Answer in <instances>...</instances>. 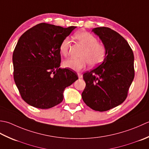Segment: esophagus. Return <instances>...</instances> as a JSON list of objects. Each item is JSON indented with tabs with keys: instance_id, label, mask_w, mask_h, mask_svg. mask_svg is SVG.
I'll return each mask as SVG.
<instances>
[{
	"instance_id": "34e87169",
	"label": "esophagus",
	"mask_w": 149,
	"mask_h": 149,
	"mask_svg": "<svg viewBox=\"0 0 149 149\" xmlns=\"http://www.w3.org/2000/svg\"><path fill=\"white\" fill-rule=\"evenodd\" d=\"M78 78H81L83 77V74H81V73H80V72H78Z\"/></svg>"
}]
</instances>
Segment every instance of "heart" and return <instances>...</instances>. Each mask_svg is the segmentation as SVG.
I'll use <instances>...</instances> for the list:
<instances>
[{"label": "heart", "mask_w": 149, "mask_h": 149, "mask_svg": "<svg viewBox=\"0 0 149 149\" xmlns=\"http://www.w3.org/2000/svg\"><path fill=\"white\" fill-rule=\"evenodd\" d=\"M74 37L78 43L82 45L84 49L80 54L79 58H69L63 62L64 68L74 71H80L88 65L96 66L104 61L107 48L105 45L98 42V39L91 33L87 31L75 33ZM71 46V42L68 37H65L60 42L59 51L63 56L68 55Z\"/></svg>", "instance_id": "obj_1"}]
</instances>
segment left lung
<instances>
[{
	"label": "left lung",
	"instance_id": "left-lung-1",
	"mask_svg": "<svg viewBox=\"0 0 149 149\" xmlns=\"http://www.w3.org/2000/svg\"><path fill=\"white\" fill-rule=\"evenodd\" d=\"M92 31L105 45L107 53L102 64L83 74L86 86L81 97L90 108L103 112L127 98L134 77V54L125 39L111 28L100 27Z\"/></svg>",
	"mask_w": 149,
	"mask_h": 149
}]
</instances>
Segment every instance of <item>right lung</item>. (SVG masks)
Wrapping results in <instances>:
<instances>
[{
  "mask_svg": "<svg viewBox=\"0 0 149 149\" xmlns=\"http://www.w3.org/2000/svg\"><path fill=\"white\" fill-rule=\"evenodd\" d=\"M75 26L62 28L40 23L20 36L13 53V78L22 98L39 109L61 103L65 87L78 77L69 69H60L59 45Z\"/></svg>",
  "mask_w": 149,
  "mask_h": 149,
  "instance_id": "obj_1",
  "label": "right lung"
}]
</instances>
